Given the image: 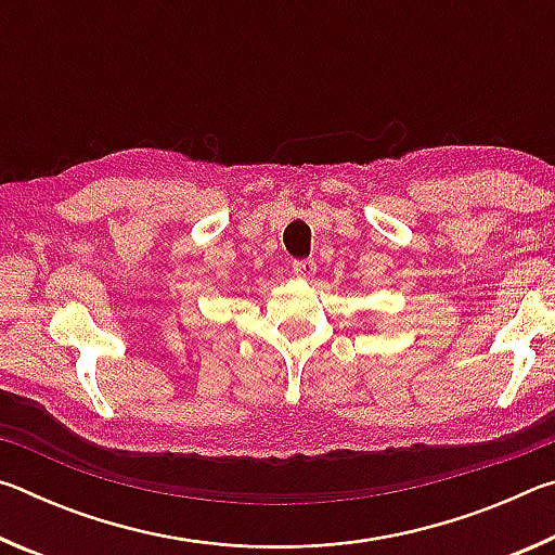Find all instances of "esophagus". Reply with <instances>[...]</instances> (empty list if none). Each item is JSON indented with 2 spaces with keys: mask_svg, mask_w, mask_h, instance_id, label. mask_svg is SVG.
<instances>
[{
  "mask_svg": "<svg viewBox=\"0 0 555 555\" xmlns=\"http://www.w3.org/2000/svg\"><path fill=\"white\" fill-rule=\"evenodd\" d=\"M291 271L298 279H311L315 274V261L313 259H296L294 264H291Z\"/></svg>",
  "mask_w": 555,
  "mask_h": 555,
  "instance_id": "esophagus-1",
  "label": "esophagus"
}]
</instances>
